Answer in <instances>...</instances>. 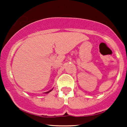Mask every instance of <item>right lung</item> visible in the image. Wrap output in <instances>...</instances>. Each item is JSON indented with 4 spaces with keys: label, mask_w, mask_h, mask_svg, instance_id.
Instances as JSON below:
<instances>
[{
    "label": "right lung",
    "mask_w": 127,
    "mask_h": 127,
    "mask_svg": "<svg viewBox=\"0 0 127 127\" xmlns=\"http://www.w3.org/2000/svg\"><path fill=\"white\" fill-rule=\"evenodd\" d=\"M52 90H53V89L50 90H49V91H48V92H45V93H49V92H50L51 91H52Z\"/></svg>",
    "instance_id": "1"
}]
</instances>
